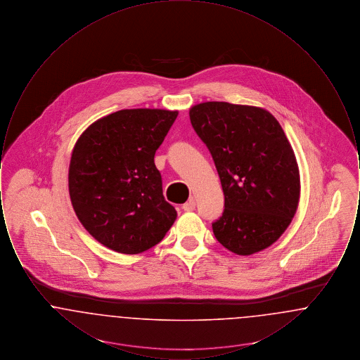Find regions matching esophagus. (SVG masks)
Masks as SVG:
<instances>
[{
  "mask_svg": "<svg viewBox=\"0 0 360 360\" xmlns=\"http://www.w3.org/2000/svg\"><path fill=\"white\" fill-rule=\"evenodd\" d=\"M182 209H184L185 212H193V210L195 209V201H194L193 198H190L186 204H184Z\"/></svg>",
  "mask_w": 360,
  "mask_h": 360,
  "instance_id": "obj_1",
  "label": "esophagus"
}]
</instances>
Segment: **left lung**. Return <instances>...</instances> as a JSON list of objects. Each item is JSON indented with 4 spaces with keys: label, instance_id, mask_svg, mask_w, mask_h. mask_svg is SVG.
Masks as SVG:
<instances>
[{
    "label": "left lung",
    "instance_id": "left-lung-1",
    "mask_svg": "<svg viewBox=\"0 0 360 360\" xmlns=\"http://www.w3.org/2000/svg\"><path fill=\"white\" fill-rule=\"evenodd\" d=\"M188 116L223 186V216L212 224L216 239L241 257L266 250L290 225L301 191L281 124L263 108L223 101L197 103Z\"/></svg>",
    "mask_w": 360,
    "mask_h": 360
}]
</instances>
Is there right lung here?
Here are the masks:
<instances>
[{
    "instance_id": "add662e5",
    "label": "right lung",
    "mask_w": 360,
    "mask_h": 360,
    "mask_svg": "<svg viewBox=\"0 0 360 360\" xmlns=\"http://www.w3.org/2000/svg\"><path fill=\"white\" fill-rule=\"evenodd\" d=\"M178 110L122 109L89 125L70 160L71 205L103 245L135 255L156 245L176 219L154 162Z\"/></svg>"
}]
</instances>
